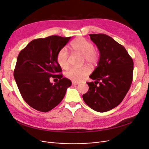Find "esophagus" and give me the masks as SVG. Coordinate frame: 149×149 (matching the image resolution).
<instances>
[{"instance_id":"1","label":"esophagus","mask_w":149,"mask_h":149,"mask_svg":"<svg viewBox=\"0 0 149 149\" xmlns=\"http://www.w3.org/2000/svg\"><path fill=\"white\" fill-rule=\"evenodd\" d=\"M79 83L76 82V81H72V85H77Z\"/></svg>"}]
</instances>
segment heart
<instances>
[{"mask_svg":"<svg viewBox=\"0 0 149 149\" xmlns=\"http://www.w3.org/2000/svg\"><path fill=\"white\" fill-rule=\"evenodd\" d=\"M72 51L82 55L85 61L91 65H96L100 60V53L94 49L92 43L83 37L74 39L70 43ZM58 64L63 69L68 67V52L65 48L58 52L56 56ZM89 73V69L86 66L81 68H71L66 73V76L74 81H79Z\"/></svg>","mask_w":149,"mask_h":149,"instance_id":"1","label":"heart"}]
</instances>
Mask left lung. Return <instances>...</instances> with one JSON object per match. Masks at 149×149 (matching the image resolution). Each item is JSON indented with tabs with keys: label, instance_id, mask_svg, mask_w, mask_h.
I'll return each instance as SVG.
<instances>
[{
	"label": "left lung",
	"instance_id": "1",
	"mask_svg": "<svg viewBox=\"0 0 149 149\" xmlns=\"http://www.w3.org/2000/svg\"><path fill=\"white\" fill-rule=\"evenodd\" d=\"M96 45L100 57L97 67L89 78L88 91L83 99L93 110L110 111L123 101L131 86L134 62L125 48L109 36L89 34Z\"/></svg>",
	"mask_w": 149,
	"mask_h": 149
}]
</instances>
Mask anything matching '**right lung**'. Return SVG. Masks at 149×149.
Returning a JSON list of instances; mask_svg holds the SVG:
<instances>
[{"label":"right lung","instance_id":"obj_1","mask_svg":"<svg viewBox=\"0 0 149 149\" xmlns=\"http://www.w3.org/2000/svg\"><path fill=\"white\" fill-rule=\"evenodd\" d=\"M70 38L52 35L35 39L19 53L13 76L22 97L33 109L43 112L51 111L71 86V81L63 78L56 61L58 52ZM51 77H58L59 81L51 84Z\"/></svg>","mask_w":149,"mask_h":149}]
</instances>
